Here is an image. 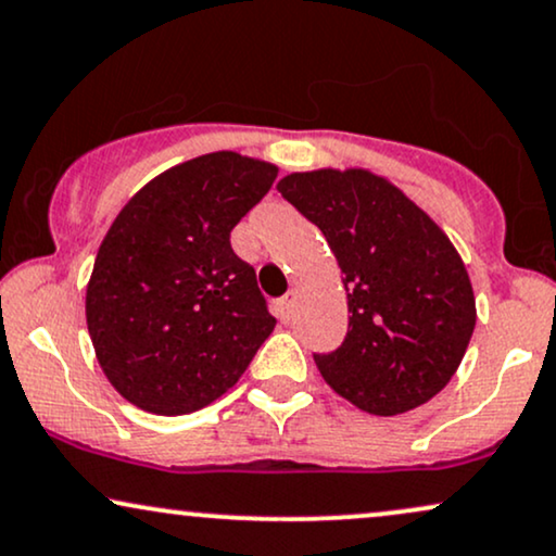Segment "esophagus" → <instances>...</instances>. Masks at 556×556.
<instances>
[{"mask_svg":"<svg viewBox=\"0 0 556 556\" xmlns=\"http://www.w3.org/2000/svg\"><path fill=\"white\" fill-rule=\"evenodd\" d=\"M294 300H298V294L290 292V294H285V298L277 302L279 318H282V320H290V318H292V313H294Z\"/></svg>","mask_w":556,"mask_h":556,"instance_id":"obj_1","label":"esophagus"}]
</instances>
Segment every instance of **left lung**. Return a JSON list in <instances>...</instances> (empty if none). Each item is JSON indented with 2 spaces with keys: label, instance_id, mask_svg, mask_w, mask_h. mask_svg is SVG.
<instances>
[{
  "label": "left lung",
  "instance_id": "obj_1",
  "mask_svg": "<svg viewBox=\"0 0 556 556\" xmlns=\"http://www.w3.org/2000/svg\"><path fill=\"white\" fill-rule=\"evenodd\" d=\"M277 189L323 230L343 271L349 330L339 349L315 354L323 379L375 416L444 390L477 320L469 274L444 230L364 168L290 174Z\"/></svg>",
  "mask_w": 556,
  "mask_h": 556
}]
</instances>
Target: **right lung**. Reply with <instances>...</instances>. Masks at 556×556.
<instances>
[{"label":"right lung","mask_w":556,"mask_h":556,"mask_svg":"<svg viewBox=\"0 0 556 556\" xmlns=\"http://www.w3.org/2000/svg\"><path fill=\"white\" fill-rule=\"evenodd\" d=\"M277 179L233 151L149 181L115 217L87 287V326L112 388L185 416L228 392L277 326L230 230Z\"/></svg>","instance_id":"add662e5"}]
</instances>
